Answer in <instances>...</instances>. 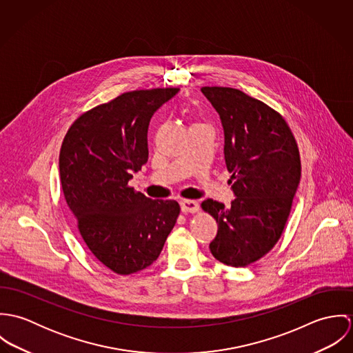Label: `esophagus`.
Listing matches in <instances>:
<instances>
[{
    "label": "esophagus",
    "mask_w": 353,
    "mask_h": 353,
    "mask_svg": "<svg viewBox=\"0 0 353 353\" xmlns=\"http://www.w3.org/2000/svg\"><path fill=\"white\" fill-rule=\"evenodd\" d=\"M181 210L183 213H197L200 210V205L193 200H183L181 201Z\"/></svg>",
    "instance_id": "1"
}]
</instances>
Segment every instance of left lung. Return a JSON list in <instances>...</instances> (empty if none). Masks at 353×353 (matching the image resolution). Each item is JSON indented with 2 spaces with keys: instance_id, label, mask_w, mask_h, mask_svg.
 I'll return each instance as SVG.
<instances>
[{
  "instance_id": "left-lung-1",
  "label": "left lung",
  "mask_w": 353,
  "mask_h": 353,
  "mask_svg": "<svg viewBox=\"0 0 353 353\" xmlns=\"http://www.w3.org/2000/svg\"><path fill=\"white\" fill-rule=\"evenodd\" d=\"M224 130V159L232 174L231 206L202 202L214 217L213 256L243 268L270 252L280 239L301 181V156L285 119L263 101L227 87H202Z\"/></svg>"
}]
</instances>
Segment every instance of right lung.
Listing matches in <instances>:
<instances>
[{
  "mask_svg": "<svg viewBox=\"0 0 353 353\" xmlns=\"http://www.w3.org/2000/svg\"><path fill=\"white\" fill-rule=\"evenodd\" d=\"M179 88L125 92L80 115L59 152L66 203L85 245L104 266L132 274L153 263L181 212L128 183L148 160L152 115Z\"/></svg>",
  "mask_w": 353,
  "mask_h": 353,
  "instance_id": "right-lung-1",
  "label": "right lung"
}]
</instances>
